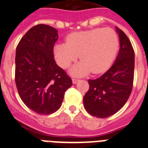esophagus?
<instances>
[{
  "mask_svg": "<svg viewBox=\"0 0 148 148\" xmlns=\"http://www.w3.org/2000/svg\"><path fill=\"white\" fill-rule=\"evenodd\" d=\"M80 81V80L77 78H73L72 79V82H73V84H77Z\"/></svg>",
  "mask_w": 148,
  "mask_h": 148,
  "instance_id": "1",
  "label": "esophagus"
}]
</instances>
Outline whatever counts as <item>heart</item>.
Segmentation results:
<instances>
[{
	"label": "heart",
	"mask_w": 148,
	"mask_h": 148,
	"mask_svg": "<svg viewBox=\"0 0 148 148\" xmlns=\"http://www.w3.org/2000/svg\"><path fill=\"white\" fill-rule=\"evenodd\" d=\"M67 43H59L53 53L60 67L67 68L77 58L82 59L72 69L75 76H82L92 71H105L114 59L119 47L117 34L109 27H98L74 32L67 37Z\"/></svg>",
	"instance_id": "heart-1"
}]
</instances>
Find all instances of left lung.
<instances>
[{
	"label": "left lung",
	"instance_id": "left-lung-1",
	"mask_svg": "<svg viewBox=\"0 0 148 148\" xmlns=\"http://www.w3.org/2000/svg\"><path fill=\"white\" fill-rule=\"evenodd\" d=\"M120 39L119 53L108 71L95 80H88L89 90L84 97V106L90 114L105 118L114 114L131 95L134 73V51L131 41L116 27Z\"/></svg>",
	"mask_w": 148,
	"mask_h": 148
}]
</instances>
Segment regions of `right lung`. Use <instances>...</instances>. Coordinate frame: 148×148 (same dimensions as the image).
Wrapping results in <instances>:
<instances>
[{"instance_id": "obj_1", "label": "right lung", "mask_w": 148, "mask_h": 148, "mask_svg": "<svg viewBox=\"0 0 148 148\" xmlns=\"http://www.w3.org/2000/svg\"><path fill=\"white\" fill-rule=\"evenodd\" d=\"M58 31L46 24L31 27L21 39L15 57V83L25 105L39 114L59 109L72 80L58 66L53 45Z\"/></svg>"}]
</instances>
